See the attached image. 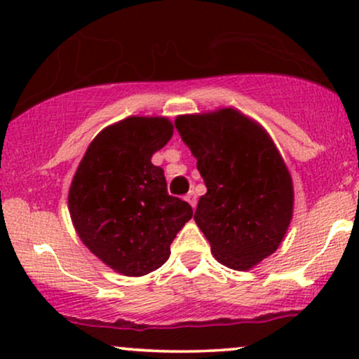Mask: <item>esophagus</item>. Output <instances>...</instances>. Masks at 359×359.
Listing matches in <instances>:
<instances>
[{"label": "esophagus", "mask_w": 359, "mask_h": 359, "mask_svg": "<svg viewBox=\"0 0 359 359\" xmlns=\"http://www.w3.org/2000/svg\"><path fill=\"white\" fill-rule=\"evenodd\" d=\"M185 201H187L189 204L192 205V208H196V204H197V197H196V194H194L192 191L187 194V196H185Z\"/></svg>", "instance_id": "esophagus-1"}]
</instances>
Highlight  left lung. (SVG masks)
<instances>
[{
  "label": "left lung",
  "mask_w": 359,
  "mask_h": 359,
  "mask_svg": "<svg viewBox=\"0 0 359 359\" xmlns=\"http://www.w3.org/2000/svg\"><path fill=\"white\" fill-rule=\"evenodd\" d=\"M175 128L208 187L194 219L214 257L233 270L270 257L290 224L294 187L266 131L229 108L179 116Z\"/></svg>",
  "instance_id": "obj_1"
}]
</instances>
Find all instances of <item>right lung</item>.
<instances>
[{"label":"right lung","instance_id":"right-lung-1","mask_svg":"<svg viewBox=\"0 0 359 359\" xmlns=\"http://www.w3.org/2000/svg\"><path fill=\"white\" fill-rule=\"evenodd\" d=\"M170 137L167 118L131 116L108 126L89 145L69 191L82 243L128 277L160 269L194 214L189 203L167 192L163 170L151 163Z\"/></svg>","mask_w":359,"mask_h":359}]
</instances>
